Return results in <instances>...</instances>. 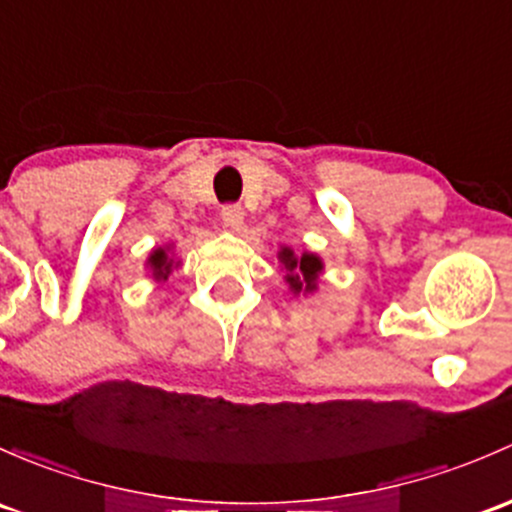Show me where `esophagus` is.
<instances>
[{
  "instance_id": "1",
  "label": "esophagus",
  "mask_w": 512,
  "mask_h": 512,
  "mask_svg": "<svg viewBox=\"0 0 512 512\" xmlns=\"http://www.w3.org/2000/svg\"><path fill=\"white\" fill-rule=\"evenodd\" d=\"M220 215H223V223L228 225L230 230H240L242 223H245V211H242L240 206H223Z\"/></svg>"
}]
</instances>
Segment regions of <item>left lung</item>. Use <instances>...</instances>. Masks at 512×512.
Wrapping results in <instances>:
<instances>
[{"label": "left lung", "mask_w": 512, "mask_h": 512, "mask_svg": "<svg viewBox=\"0 0 512 512\" xmlns=\"http://www.w3.org/2000/svg\"><path fill=\"white\" fill-rule=\"evenodd\" d=\"M277 260L279 265L284 267V282L289 284V292L294 294V297H299V294H314L316 289H319V279L321 274H324V260H321L316 252H294L292 247L282 245L277 250Z\"/></svg>", "instance_id": "obj_1"}]
</instances>
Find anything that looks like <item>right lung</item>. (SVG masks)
<instances>
[{
  "label": "right lung",
  "mask_w": 512,
  "mask_h": 512,
  "mask_svg": "<svg viewBox=\"0 0 512 512\" xmlns=\"http://www.w3.org/2000/svg\"><path fill=\"white\" fill-rule=\"evenodd\" d=\"M181 267V260H176L174 245L154 247L147 257V270L152 272L154 282H166L171 277V272Z\"/></svg>",
  "instance_id": "right-lung-1"
}]
</instances>
